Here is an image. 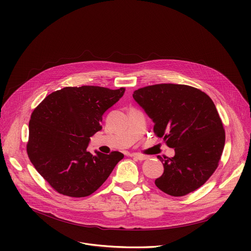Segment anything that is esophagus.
<instances>
[{"label": "esophagus", "mask_w": 251, "mask_h": 251, "mask_svg": "<svg viewBox=\"0 0 251 251\" xmlns=\"http://www.w3.org/2000/svg\"><path fill=\"white\" fill-rule=\"evenodd\" d=\"M131 157L138 160V161H145V160L148 159L147 156H143V155H139V154H132Z\"/></svg>", "instance_id": "obj_1"}]
</instances>
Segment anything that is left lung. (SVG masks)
I'll return each instance as SVG.
<instances>
[{
  "instance_id": "8db88e82",
  "label": "left lung",
  "mask_w": 251,
  "mask_h": 251,
  "mask_svg": "<svg viewBox=\"0 0 251 251\" xmlns=\"http://www.w3.org/2000/svg\"><path fill=\"white\" fill-rule=\"evenodd\" d=\"M133 98L153 120L155 134L175 148L173 158L158 156L164 173L155 185L173 197L201 187L218 168L226 142L210 97L189 85L163 83L135 90Z\"/></svg>"
}]
</instances>
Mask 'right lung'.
Returning a JSON list of instances; mask_svg holds the SVG:
<instances>
[{"label": "right lung", "instance_id": "right-lung-1", "mask_svg": "<svg viewBox=\"0 0 251 251\" xmlns=\"http://www.w3.org/2000/svg\"><path fill=\"white\" fill-rule=\"evenodd\" d=\"M124 92L123 87H64L48 95L31 113L26 152L35 170L57 193L90 196L124 158L117 151L106 155L87 150L90 137L102 129L103 114Z\"/></svg>", "mask_w": 251, "mask_h": 251}]
</instances>
